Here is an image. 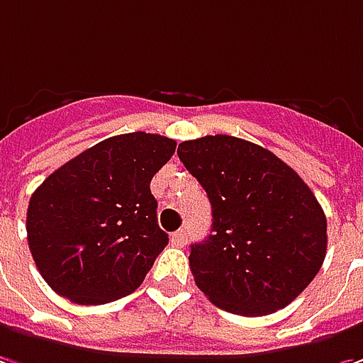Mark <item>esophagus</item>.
Instances as JSON below:
<instances>
[{"instance_id": "esophagus-1", "label": "esophagus", "mask_w": 363, "mask_h": 363, "mask_svg": "<svg viewBox=\"0 0 363 363\" xmlns=\"http://www.w3.org/2000/svg\"><path fill=\"white\" fill-rule=\"evenodd\" d=\"M170 241L177 245V247L186 245V231H184V229H179L177 233H172V235H170Z\"/></svg>"}]
</instances>
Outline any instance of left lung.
<instances>
[{
    "label": "left lung",
    "instance_id": "1",
    "mask_svg": "<svg viewBox=\"0 0 363 363\" xmlns=\"http://www.w3.org/2000/svg\"><path fill=\"white\" fill-rule=\"evenodd\" d=\"M177 152L213 211L211 235L191 245L196 287L247 318L289 306L325 259L328 220L315 194L281 158L243 138L203 136Z\"/></svg>",
    "mask_w": 363,
    "mask_h": 363
}]
</instances>
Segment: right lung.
<instances>
[{"mask_svg":"<svg viewBox=\"0 0 363 363\" xmlns=\"http://www.w3.org/2000/svg\"><path fill=\"white\" fill-rule=\"evenodd\" d=\"M160 134L112 136L54 170L30 199L28 245L57 295L80 306L140 287L169 235L158 227L150 181L174 155Z\"/></svg>","mask_w":363,"mask_h":363,"instance_id":"add662e5","label":"right lung"}]
</instances>
